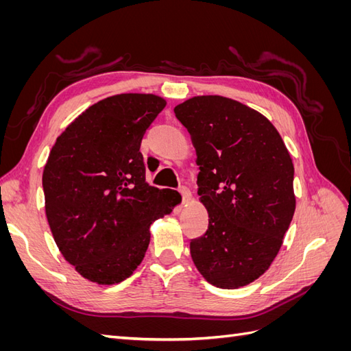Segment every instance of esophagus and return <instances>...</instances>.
Instances as JSON below:
<instances>
[{
  "instance_id": "1",
  "label": "esophagus",
  "mask_w": 351,
  "mask_h": 351,
  "mask_svg": "<svg viewBox=\"0 0 351 351\" xmlns=\"http://www.w3.org/2000/svg\"><path fill=\"white\" fill-rule=\"evenodd\" d=\"M180 193H182V199H183V204H186V202H189L190 199H192V192L187 187H180Z\"/></svg>"
}]
</instances>
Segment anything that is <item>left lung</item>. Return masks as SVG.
<instances>
[{
	"instance_id": "left-lung-1",
	"label": "left lung",
	"mask_w": 351,
	"mask_h": 351,
	"mask_svg": "<svg viewBox=\"0 0 351 351\" xmlns=\"http://www.w3.org/2000/svg\"><path fill=\"white\" fill-rule=\"evenodd\" d=\"M174 112L192 137L209 215L190 241L193 263L219 289L247 285L271 267L293 219L291 156L267 117L234 99L193 97Z\"/></svg>"
}]
</instances>
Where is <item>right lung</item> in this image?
<instances>
[{"label":"right lung","mask_w":351,"mask_h":351,"mask_svg":"<svg viewBox=\"0 0 351 351\" xmlns=\"http://www.w3.org/2000/svg\"><path fill=\"white\" fill-rule=\"evenodd\" d=\"M165 105L152 93L105 98L82 112L49 152L42 186L52 237L92 282L129 278L149 246L151 224L182 197L146 183L141 143Z\"/></svg>","instance_id":"right-lung-1"}]
</instances>
